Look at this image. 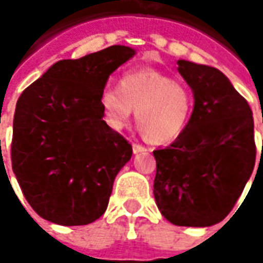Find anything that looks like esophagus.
Wrapping results in <instances>:
<instances>
[{"label":"esophagus","instance_id":"1","mask_svg":"<svg viewBox=\"0 0 263 263\" xmlns=\"http://www.w3.org/2000/svg\"><path fill=\"white\" fill-rule=\"evenodd\" d=\"M147 149L143 145L139 143H133V154H140V152H146Z\"/></svg>","mask_w":263,"mask_h":263}]
</instances>
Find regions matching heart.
Returning a JSON list of instances; mask_svg holds the SVG:
<instances>
[{"label": "heart", "instance_id": "obj_1", "mask_svg": "<svg viewBox=\"0 0 263 263\" xmlns=\"http://www.w3.org/2000/svg\"><path fill=\"white\" fill-rule=\"evenodd\" d=\"M102 116L112 130L126 127L136 111L140 133L151 143H167L190 123L193 95L171 76L154 68H139L121 77L118 87L106 86L99 96Z\"/></svg>", "mask_w": 263, "mask_h": 263}]
</instances>
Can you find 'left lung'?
Masks as SVG:
<instances>
[{
	"label": "left lung",
	"instance_id": "obj_1",
	"mask_svg": "<svg viewBox=\"0 0 263 263\" xmlns=\"http://www.w3.org/2000/svg\"><path fill=\"white\" fill-rule=\"evenodd\" d=\"M195 106L186 130L154 151L158 209L174 226L209 227L234 208L256 159L248 101L218 68L178 60Z\"/></svg>",
	"mask_w": 263,
	"mask_h": 263
}]
</instances>
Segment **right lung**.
<instances>
[{
    "label": "right lung",
    "instance_id": "1",
    "mask_svg": "<svg viewBox=\"0 0 263 263\" xmlns=\"http://www.w3.org/2000/svg\"><path fill=\"white\" fill-rule=\"evenodd\" d=\"M135 55L112 45L61 60L26 87L15 105L11 165L29 205L60 226H86L105 212L133 149L102 120L108 77Z\"/></svg>",
    "mask_w": 263,
    "mask_h": 263
}]
</instances>
